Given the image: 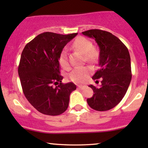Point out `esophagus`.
I'll use <instances>...</instances> for the list:
<instances>
[{"label":"esophagus","mask_w":148,"mask_h":148,"mask_svg":"<svg viewBox=\"0 0 148 148\" xmlns=\"http://www.w3.org/2000/svg\"><path fill=\"white\" fill-rule=\"evenodd\" d=\"M85 87H86L85 86H80V85H79V86H78V88H79V89H84Z\"/></svg>","instance_id":"34e87169"}]
</instances>
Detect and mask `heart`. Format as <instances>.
<instances>
[{
    "mask_svg": "<svg viewBox=\"0 0 148 148\" xmlns=\"http://www.w3.org/2000/svg\"><path fill=\"white\" fill-rule=\"evenodd\" d=\"M92 42L84 37H79L74 40L73 47L76 50L84 53L85 60L88 62H94L97 58L98 53L96 49L92 48ZM59 62L61 67L64 69L70 68V64L68 59L67 51L63 50L59 56ZM91 69L88 67H77L69 73V78L71 81L76 83H83L88 79Z\"/></svg>",
    "mask_w": 148,
    "mask_h": 148,
    "instance_id": "1",
    "label": "heart"
}]
</instances>
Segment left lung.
Instances as JSON below:
<instances>
[{"instance_id":"8db88e82","label":"left lung","mask_w":148,"mask_h":148,"mask_svg":"<svg viewBox=\"0 0 148 148\" xmlns=\"http://www.w3.org/2000/svg\"><path fill=\"white\" fill-rule=\"evenodd\" d=\"M82 33L94 39L99 46V68L92 79H102L99 88L89 86L94 94L87 99V102L96 111H108L120 102L130 86L132 80L130 53L120 40L109 32L92 29Z\"/></svg>"}]
</instances>
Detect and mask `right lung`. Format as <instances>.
<instances>
[{
    "mask_svg": "<svg viewBox=\"0 0 148 148\" xmlns=\"http://www.w3.org/2000/svg\"><path fill=\"white\" fill-rule=\"evenodd\" d=\"M77 34L41 33L27 44L21 53L18 73L23 94L30 104L43 114L64 113L68 107L70 94L76 89L72 82L62 83L59 56L64 46Z\"/></svg>",
    "mask_w": 148,
    "mask_h": 148,
    "instance_id": "1",
    "label": "right lung"
}]
</instances>
